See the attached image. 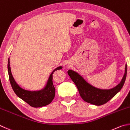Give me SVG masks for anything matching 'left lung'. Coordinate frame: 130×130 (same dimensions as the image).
<instances>
[{
    "label": "left lung",
    "instance_id": "obj_1",
    "mask_svg": "<svg viewBox=\"0 0 130 130\" xmlns=\"http://www.w3.org/2000/svg\"><path fill=\"white\" fill-rule=\"evenodd\" d=\"M127 71V66L126 64L125 72L121 83L110 89H100L92 86L80 75L72 70H68L67 73L76 85L81 97L85 102L100 106L106 104L121 90L125 82Z\"/></svg>",
    "mask_w": 130,
    "mask_h": 130
}]
</instances>
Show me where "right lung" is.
I'll use <instances>...</instances> for the list:
<instances>
[{"label":"right lung","mask_w":130,"mask_h":130,"mask_svg":"<svg viewBox=\"0 0 130 130\" xmlns=\"http://www.w3.org/2000/svg\"><path fill=\"white\" fill-rule=\"evenodd\" d=\"M62 68V67H58L53 71L51 73L50 76L48 79L47 85L42 90L40 91H28L24 90L20 87L16 83L12 76L10 64H9V59L8 60V72L9 75V79L10 82L11 87L14 92L27 104L30 106L34 107H40L46 106L50 104L55 97V89L54 87L53 83V76L55 71Z\"/></svg>","instance_id":"right-lung-1"}]
</instances>
